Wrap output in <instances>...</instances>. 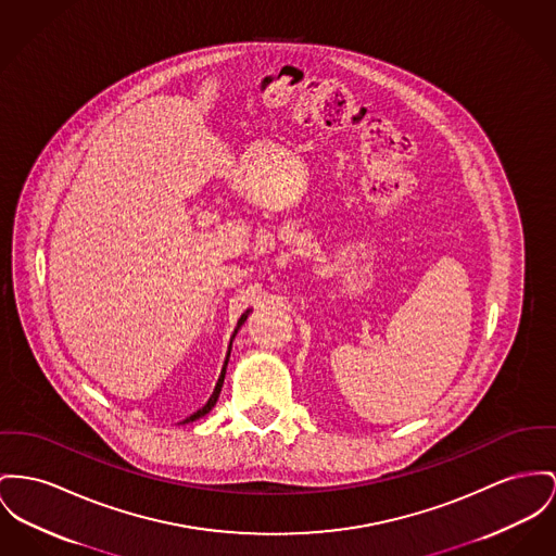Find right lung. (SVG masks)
Instances as JSON below:
<instances>
[{
	"label": "right lung",
	"instance_id": "right-lung-1",
	"mask_svg": "<svg viewBox=\"0 0 556 556\" xmlns=\"http://www.w3.org/2000/svg\"><path fill=\"white\" fill-rule=\"evenodd\" d=\"M247 316H249V309H247V312H244V314H242V316H240V320H238V327H236V329H233V334L238 333V329H240V327H242V325H244V320H247ZM233 334H231V339H233ZM223 377H225V367H223L222 377H219V381H217V386H215V392H213V396H211V399H208V403H206V405H204V407L198 408V410H195V413H193V415H189V417H187L186 421H195V419H200V417H204V415H206V413H208V410H211V408H213V407H215V405H217V399H219V394H222ZM186 421H184V424H186Z\"/></svg>",
	"mask_w": 556,
	"mask_h": 556
}]
</instances>
